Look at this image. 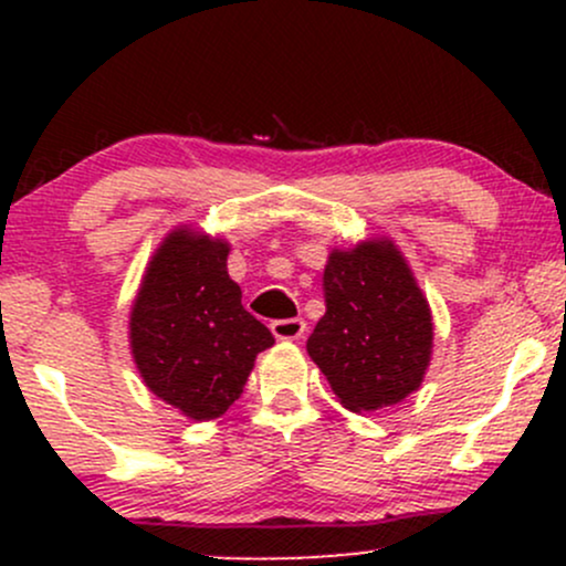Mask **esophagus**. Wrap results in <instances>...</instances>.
Returning <instances> with one entry per match:
<instances>
[{
    "label": "esophagus",
    "instance_id": "obj_1",
    "mask_svg": "<svg viewBox=\"0 0 566 566\" xmlns=\"http://www.w3.org/2000/svg\"><path fill=\"white\" fill-rule=\"evenodd\" d=\"M271 333L279 340H301L305 335V322L303 319H274L271 322Z\"/></svg>",
    "mask_w": 566,
    "mask_h": 566
}]
</instances>
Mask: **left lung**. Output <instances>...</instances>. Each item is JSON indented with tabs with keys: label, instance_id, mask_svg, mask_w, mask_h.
I'll return each instance as SVG.
<instances>
[{
	"label": "left lung",
	"instance_id": "1",
	"mask_svg": "<svg viewBox=\"0 0 566 566\" xmlns=\"http://www.w3.org/2000/svg\"><path fill=\"white\" fill-rule=\"evenodd\" d=\"M324 316L311 359L354 412L394 407L423 382L431 361V311L391 242L333 252L324 269Z\"/></svg>",
	"mask_w": 566,
	"mask_h": 566
}]
</instances>
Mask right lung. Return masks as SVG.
<instances>
[{"label": "right lung", "instance_id": "add662e5", "mask_svg": "<svg viewBox=\"0 0 566 566\" xmlns=\"http://www.w3.org/2000/svg\"><path fill=\"white\" fill-rule=\"evenodd\" d=\"M229 244L191 231L165 239L143 276L129 340L143 380L193 420H212L244 391L255 356L274 335L242 305Z\"/></svg>", "mask_w": 566, "mask_h": 566}]
</instances>
